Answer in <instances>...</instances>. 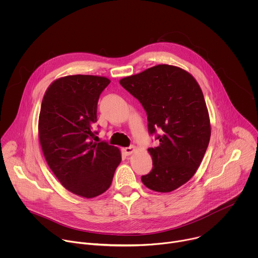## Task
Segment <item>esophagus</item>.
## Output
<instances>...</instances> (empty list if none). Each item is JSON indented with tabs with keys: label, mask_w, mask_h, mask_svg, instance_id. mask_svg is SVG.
<instances>
[{
	"label": "esophagus",
	"mask_w": 258,
	"mask_h": 258,
	"mask_svg": "<svg viewBox=\"0 0 258 258\" xmlns=\"http://www.w3.org/2000/svg\"><path fill=\"white\" fill-rule=\"evenodd\" d=\"M136 150V147L135 146H130V147H126V148H123L122 151L125 155H131L134 151Z\"/></svg>",
	"instance_id": "1"
}]
</instances>
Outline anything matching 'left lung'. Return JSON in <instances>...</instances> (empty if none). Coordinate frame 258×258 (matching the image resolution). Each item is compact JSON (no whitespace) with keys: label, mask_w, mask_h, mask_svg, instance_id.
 <instances>
[{"label":"left lung","mask_w":258,"mask_h":258,"mask_svg":"<svg viewBox=\"0 0 258 258\" xmlns=\"http://www.w3.org/2000/svg\"><path fill=\"white\" fill-rule=\"evenodd\" d=\"M140 101L148 132L159 145L148 151L152 170L141 179L150 190L167 193L186 183L199 167L210 140V120L196 80L179 67L160 64L119 81Z\"/></svg>","instance_id":"obj_1"}]
</instances>
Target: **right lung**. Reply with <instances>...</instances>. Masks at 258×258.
<instances>
[{
	"instance_id": "right-lung-1",
	"label": "right lung",
	"mask_w": 258,
	"mask_h": 258,
	"mask_svg": "<svg viewBox=\"0 0 258 258\" xmlns=\"http://www.w3.org/2000/svg\"><path fill=\"white\" fill-rule=\"evenodd\" d=\"M109 84L104 77H64L51 84L41 106L39 139L46 161L65 189L85 198L104 193L121 161L116 147L94 142L99 97Z\"/></svg>"
}]
</instances>
